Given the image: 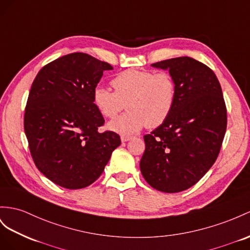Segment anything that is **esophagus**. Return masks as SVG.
<instances>
[{
	"instance_id": "obj_1",
	"label": "esophagus",
	"mask_w": 250,
	"mask_h": 250,
	"mask_svg": "<svg viewBox=\"0 0 250 250\" xmlns=\"http://www.w3.org/2000/svg\"><path fill=\"white\" fill-rule=\"evenodd\" d=\"M130 139H132V136H125V135H123L121 136V142L123 143H125V142H129Z\"/></svg>"
}]
</instances>
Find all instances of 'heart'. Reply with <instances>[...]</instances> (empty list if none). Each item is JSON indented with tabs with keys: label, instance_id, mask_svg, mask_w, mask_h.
Listing matches in <instances>:
<instances>
[{
	"label": "heart",
	"instance_id": "heart-1",
	"mask_svg": "<svg viewBox=\"0 0 250 250\" xmlns=\"http://www.w3.org/2000/svg\"><path fill=\"white\" fill-rule=\"evenodd\" d=\"M114 91L96 86L93 104L106 118H114L125 108L127 112L107 124V129L131 135L144 126L154 129L163 125L173 110L177 87L169 73L130 68L112 80Z\"/></svg>",
	"mask_w": 250,
	"mask_h": 250
}]
</instances>
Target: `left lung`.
<instances>
[{
	"label": "left lung",
	"instance_id": "8db88e82",
	"mask_svg": "<svg viewBox=\"0 0 250 250\" xmlns=\"http://www.w3.org/2000/svg\"><path fill=\"white\" fill-rule=\"evenodd\" d=\"M176 87L170 116L144 136L140 171L151 187L175 193L195 185L216 161L227 126L222 87L213 70L190 57L156 62Z\"/></svg>",
	"mask_w": 250,
	"mask_h": 250
}]
</instances>
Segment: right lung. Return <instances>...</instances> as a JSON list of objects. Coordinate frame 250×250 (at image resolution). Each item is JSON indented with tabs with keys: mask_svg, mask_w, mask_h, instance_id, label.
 <instances>
[{
	"mask_svg": "<svg viewBox=\"0 0 250 250\" xmlns=\"http://www.w3.org/2000/svg\"><path fill=\"white\" fill-rule=\"evenodd\" d=\"M111 64L84 53L52 61L38 73L24 114V130L35 165L66 189L89 186L121 144L117 133L98 132L104 119L93 91Z\"/></svg>",
	"mask_w": 250,
	"mask_h": 250,
	"instance_id": "obj_1",
	"label": "right lung"
}]
</instances>
